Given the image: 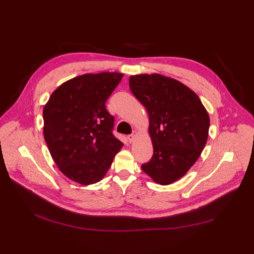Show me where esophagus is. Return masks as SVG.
Returning a JSON list of instances; mask_svg holds the SVG:
<instances>
[{
	"instance_id": "esophagus-1",
	"label": "esophagus",
	"mask_w": 254,
	"mask_h": 254,
	"mask_svg": "<svg viewBox=\"0 0 254 254\" xmlns=\"http://www.w3.org/2000/svg\"><path fill=\"white\" fill-rule=\"evenodd\" d=\"M136 134H137L136 130H133L130 134H128V135H127V139H128V141H129V142H132V141H133V139L135 138Z\"/></svg>"
}]
</instances>
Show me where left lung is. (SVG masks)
I'll list each match as a JSON object with an SVG mask.
<instances>
[{
  "label": "left lung",
  "mask_w": 254,
  "mask_h": 254,
  "mask_svg": "<svg viewBox=\"0 0 254 254\" xmlns=\"http://www.w3.org/2000/svg\"><path fill=\"white\" fill-rule=\"evenodd\" d=\"M129 88L150 120L154 154L141 170L160 185L172 184L189 171L205 147L207 111L189 87L161 74L130 76Z\"/></svg>",
  "instance_id": "left-lung-1"
}]
</instances>
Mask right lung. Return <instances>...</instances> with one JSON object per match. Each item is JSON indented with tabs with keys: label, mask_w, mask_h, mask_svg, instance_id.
Instances as JSON below:
<instances>
[{
	"label": "right lung",
	"mask_w": 254,
	"mask_h": 254,
	"mask_svg": "<svg viewBox=\"0 0 254 254\" xmlns=\"http://www.w3.org/2000/svg\"><path fill=\"white\" fill-rule=\"evenodd\" d=\"M124 74H83L61 84L43 110L44 138L59 170L81 185L95 184L124 143L114 133L105 102Z\"/></svg>",
	"instance_id": "right-lung-1"
}]
</instances>
